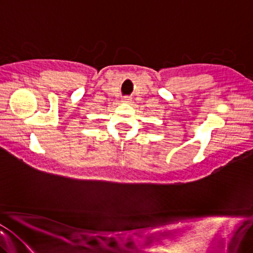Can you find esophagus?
I'll return each instance as SVG.
<instances>
[{
  "instance_id": "1",
  "label": "esophagus",
  "mask_w": 253,
  "mask_h": 253,
  "mask_svg": "<svg viewBox=\"0 0 253 253\" xmlns=\"http://www.w3.org/2000/svg\"><path fill=\"white\" fill-rule=\"evenodd\" d=\"M130 98H128V97H125V98H123V102H130Z\"/></svg>"
}]
</instances>
